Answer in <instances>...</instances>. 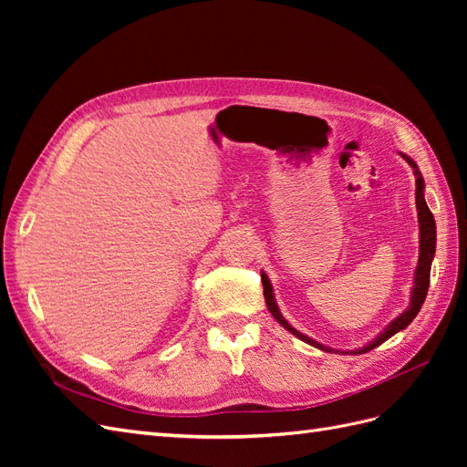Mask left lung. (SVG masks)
<instances>
[{
	"label": "left lung",
	"instance_id": "1",
	"mask_svg": "<svg viewBox=\"0 0 467 467\" xmlns=\"http://www.w3.org/2000/svg\"><path fill=\"white\" fill-rule=\"evenodd\" d=\"M401 158L413 167V173H415V201H417V216H419V263H417V268H415V275H413V288H411V298H409V306L405 307V312H401L398 317H395L393 321H389L384 331L378 333L370 343H366L364 347L360 348H355V350H345V355H362V352H368L376 347H379L384 341H388L389 337H393L395 333L403 331L409 323H411L419 309L422 306V302H425L427 298V292H429V282H431V265H432V259H434V251H436V223H434V216L432 212L429 210L427 206V201H425V179H422L420 171L417 163L409 158V155L401 153ZM261 280H263V292H265V302H266V307L268 312L273 314V317L285 327L286 331H290L292 335H296L300 338V341L312 345L319 350H325V352H331L333 348L325 347L321 343H317L316 338L307 337L304 333H300L298 329H294L292 325L285 319V316L280 314L278 309V304H276V298H275V292H273V285L271 280H268V276L265 273H261Z\"/></svg>",
	"mask_w": 467,
	"mask_h": 467
}]
</instances>
